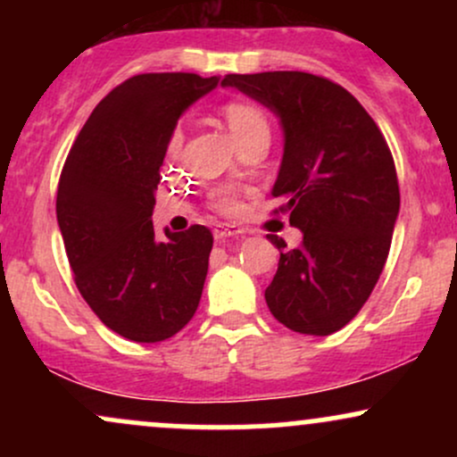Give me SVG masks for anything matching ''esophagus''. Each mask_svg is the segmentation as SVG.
<instances>
[{"label": "esophagus", "mask_w": 457, "mask_h": 457, "mask_svg": "<svg viewBox=\"0 0 457 457\" xmlns=\"http://www.w3.org/2000/svg\"><path fill=\"white\" fill-rule=\"evenodd\" d=\"M240 234H243V229L236 228V225L223 223V225H217V228H214V238H217V240L232 238V236H240Z\"/></svg>", "instance_id": "1"}]
</instances>
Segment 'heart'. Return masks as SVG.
<instances>
[{
	"instance_id": "obj_1",
	"label": "heart",
	"mask_w": 457,
	"mask_h": 457,
	"mask_svg": "<svg viewBox=\"0 0 457 457\" xmlns=\"http://www.w3.org/2000/svg\"><path fill=\"white\" fill-rule=\"evenodd\" d=\"M223 118L228 122L229 130H232L234 139L238 141V145H243L246 139L255 137V135H269V120L258 104L249 101H232L223 107ZM182 145V129L178 127L171 130L170 139H167V156L174 159L180 152ZM212 204L217 211L221 212H234L238 208L236 195L232 191H217L212 195Z\"/></svg>"
}]
</instances>
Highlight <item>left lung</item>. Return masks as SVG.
Returning <instances> with one entry per match:
<instances>
[{"label": "left lung", "mask_w": 457, "mask_h": 457, "mask_svg": "<svg viewBox=\"0 0 457 457\" xmlns=\"http://www.w3.org/2000/svg\"><path fill=\"white\" fill-rule=\"evenodd\" d=\"M279 120L283 156L272 197L283 199L296 249L279 236V269L266 287L270 313L303 335L335 333L365 305L385 269L400 214L393 156L370 113L328 79L298 71L228 75Z\"/></svg>", "instance_id": "left-lung-1"}]
</instances>
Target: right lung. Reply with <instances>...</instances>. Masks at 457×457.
<instances>
[{
  "instance_id": "right-lung-1",
  "label": "right lung",
  "mask_w": 457,
  "mask_h": 457,
  "mask_svg": "<svg viewBox=\"0 0 457 457\" xmlns=\"http://www.w3.org/2000/svg\"><path fill=\"white\" fill-rule=\"evenodd\" d=\"M221 77L150 72L96 104L57 187V225L75 283L104 327L130 342L174 337L197 312L212 234L204 225L156 238L152 211L167 139Z\"/></svg>"
}]
</instances>
